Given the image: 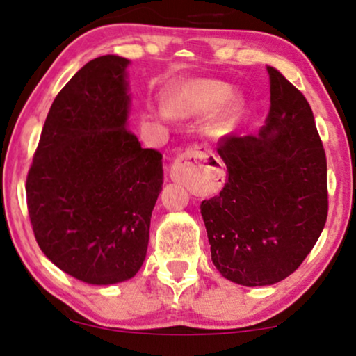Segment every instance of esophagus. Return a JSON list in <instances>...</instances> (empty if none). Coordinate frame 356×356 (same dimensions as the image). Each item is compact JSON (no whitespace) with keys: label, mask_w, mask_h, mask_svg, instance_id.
<instances>
[{"label":"esophagus","mask_w":356,"mask_h":356,"mask_svg":"<svg viewBox=\"0 0 356 356\" xmlns=\"http://www.w3.org/2000/svg\"><path fill=\"white\" fill-rule=\"evenodd\" d=\"M211 156L212 155L209 154V150L202 145H195L191 147V149L184 150L183 154L173 161L172 168H170V178H172L173 181H184L189 175L196 172V167L200 165V161H206L207 159H211ZM212 159H216V156H212Z\"/></svg>","instance_id":"esophagus-1"}]
</instances>
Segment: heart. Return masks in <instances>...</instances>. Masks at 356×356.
I'll return each mask as SVG.
<instances>
[{
	"label": "heart",
	"mask_w": 356,
	"mask_h": 356,
	"mask_svg": "<svg viewBox=\"0 0 356 356\" xmlns=\"http://www.w3.org/2000/svg\"><path fill=\"white\" fill-rule=\"evenodd\" d=\"M232 95V88L227 83L218 80H184L170 88L167 96V108L175 116L193 118L202 116L224 108L211 122L209 131L214 136H225L232 132L238 121L242 101ZM167 114V111H163Z\"/></svg>",
	"instance_id": "obj_1"
}]
</instances>
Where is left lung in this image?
<instances>
[{
    "instance_id": "1",
    "label": "left lung",
    "mask_w": 356,
    "mask_h": 356,
    "mask_svg": "<svg viewBox=\"0 0 356 356\" xmlns=\"http://www.w3.org/2000/svg\"><path fill=\"white\" fill-rule=\"evenodd\" d=\"M266 70L265 126L220 138L227 181L218 196L201 202L212 263L242 286L275 284L294 273L329 211L325 152L311 106L276 68Z\"/></svg>"
}]
</instances>
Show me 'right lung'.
<instances>
[{
  "label": "right lung",
  "instance_id": "add662e5",
  "mask_svg": "<svg viewBox=\"0 0 356 356\" xmlns=\"http://www.w3.org/2000/svg\"><path fill=\"white\" fill-rule=\"evenodd\" d=\"M129 60L103 55L54 99L27 173V209L40 250L88 284L140 270L163 184L161 154L127 129Z\"/></svg>",
  "mask_w": 356,
  "mask_h": 356
}]
</instances>
